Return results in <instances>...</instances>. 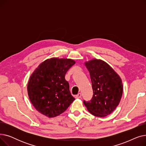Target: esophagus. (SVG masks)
I'll return each mask as SVG.
<instances>
[{
    "label": "esophagus",
    "instance_id": "34e87169",
    "mask_svg": "<svg viewBox=\"0 0 146 146\" xmlns=\"http://www.w3.org/2000/svg\"><path fill=\"white\" fill-rule=\"evenodd\" d=\"M81 96H82V94H81L80 93H79V94H78L77 95H76V98L79 99V98H81Z\"/></svg>",
    "mask_w": 146,
    "mask_h": 146
}]
</instances>
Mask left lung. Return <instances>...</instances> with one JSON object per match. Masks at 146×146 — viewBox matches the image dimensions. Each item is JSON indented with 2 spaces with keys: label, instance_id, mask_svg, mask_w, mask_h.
Instances as JSON below:
<instances>
[{
  "label": "left lung",
  "instance_id": "obj_1",
  "mask_svg": "<svg viewBox=\"0 0 146 146\" xmlns=\"http://www.w3.org/2000/svg\"><path fill=\"white\" fill-rule=\"evenodd\" d=\"M85 65L90 73L94 91L89 102L83 101L88 111L98 117L110 115L119 105L123 93L120 76L105 61L94 58Z\"/></svg>",
  "mask_w": 146,
  "mask_h": 146
}]
</instances>
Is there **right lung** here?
Here are the masks:
<instances>
[{
  "label": "right lung",
  "instance_id": "obj_1",
  "mask_svg": "<svg viewBox=\"0 0 146 146\" xmlns=\"http://www.w3.org/2000/svg\"><path fill=\"white\" fill-rule=\"evenodd\" d=\"M75 61L52 57L44 61L31 75L27 86L29 100L34 108L48 118L64 112L75 100L65 79Z\"/></svg>",
  "mask_w": 146,
  "mask_h": 146
}]
</instances>
